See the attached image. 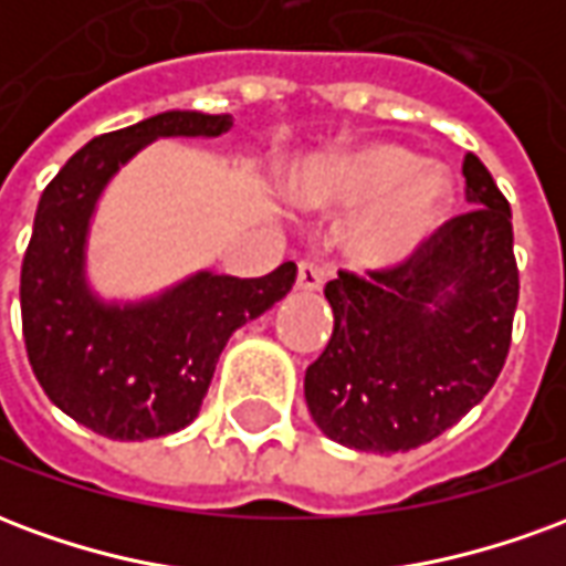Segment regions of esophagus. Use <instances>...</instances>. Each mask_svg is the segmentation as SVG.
<instances>
[{
  "mask_svg": "<svg viewBox=\"0 0 566 566\" xmlns=\"http://www.w3.org/2000/svg\"><path fill=\"white\" fill-rule=\"evenodd\" d=\"M327 275H331L327 266L312 263V260H303V263L296 266V287H300V291H321V284L327 282Z\"/></svg>",
  "mask_w": 566,
  "mask_h": 566,
  "instance_id": "1",
  "label": "esophagus"
}]
</instances>
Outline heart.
Segmentation results:
<instances>
[{
	"instance_id": "1",
	"label": "heart",
	"mask_w": 566,
	"mask_h": 566,
	"mask_svg": "<svg viewBox=\"0 0 566 566\" xmlns=\"http://www.w3.org/2000/svg\"><path fill=\"white\" fill-rule=\"evenodd\" d=\"M287 190L306 209H355L345 251L367 270H391L424 251L451 206L449 172L394 142H364L303 163Z\"/></svg>"
}]
</instances>
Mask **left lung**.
I'll list each match as a JSON object with an SVG mask.
<instances>
[{
	"label": "left lung",
	"mask_w": 566,
	"mask_h": 566,
	"mask_svg": "<svg viewBox=\"0 0 566 566\" xmlns=\"http://www.w3.org/2000/svg\"><path fill=\"white\" fill-rule=\"evenodd\" d=\"M473 211L391 270H339L324 287L333 336L306 369L315 424L357 451H409L461 421L512 343L518 266L512 211L485 163L463 157Z\"/></svg>",
	"instance_id": "obj_1"
}]
</instances>
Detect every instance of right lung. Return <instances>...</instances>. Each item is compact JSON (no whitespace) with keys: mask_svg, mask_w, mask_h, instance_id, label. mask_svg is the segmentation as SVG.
I'll list each match as a JSON object with an SVG mask.
<instances>
[{"mask_svg":"<svg viewBox=\"0 0 566 566\" xmlns=\"http://www.w3.org/2000/svg\"><path fill=\"white\" fill-rule=\"evenodd\" d=\"M230 115L163 112L87 142L44 187L20 270L32 373L69 418L108 439H154L199 416L223 345L294 287L287 260L260 279L197 272L142 303H103L84 275L96 199L145 145L221 136Z\"/></svg>","mask_w":566,"mask_h":566,"instance_id":"obj_1","label":"right lung"}]
</instances>
